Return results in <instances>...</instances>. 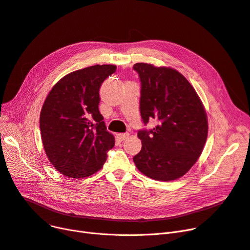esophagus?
<instances>
[{
  "instance_id": "1",
  "label": "esophagus",
  "mask_w": 250,
  "mask_h": 250,
  "mask_svg": "<svg viewBox=\"0 0 250 250\" xmlns=\"http://www.w3.org/2000/svg\"><path fill=\"white\" fill-rule=\"evenodd\" d=\"M128 137H129V134H127V133H125V134H117V139L120 140V141H125Z\"/></svg>"
}]
</instances>
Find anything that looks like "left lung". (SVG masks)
Masks as SVG:
<instances>
[{"label":"left lung","mask_w":250,"mask_h":250,"mask_svg":"<svg viewBox=\"0 0 250 250\" xmlns=\"http://www.w3.org/2000/svg\"><path fill=\"white\" fill-rule=\"evenodd\" d=\"M141 80L140 111L144 124L156 120L151 130H139L142 149L133 160L152 179L171 181L188 173L198 161L208 137L204 104L178 71L137 62Z\"/></svg>","instance_id":"8db88e82"}]
</instances>
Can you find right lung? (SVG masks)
I'll list each match as a JSON object with an SVG mask.
<instances>
[{
    "instance_id": "1",
    "label": "right lung",
    "mask_w": 250,
    "mask_h": 250,
    "mask_svg": "<svg viewBox=\"0 0 250 250\" xmlns=\"http://www.w3.org/2000/svg\"><path fill=\"white\" fill-rule=\"evenodd\" d=\"M116 71L114 64H95L62 77L42 105L39 125L49 162L62 174L84 178L106 161L114 137L99 112V88Z\"/></svg>"
}]
</instances>
